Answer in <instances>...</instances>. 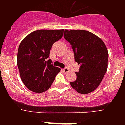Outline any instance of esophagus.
I'll return each mask as SVG.
<instances>
[{
    "instance_id": "34e87169",
    "label": "esophagus",
    "mask_w": 125,
    "mask_h": 125,
    "mask_svg": "<svg viewBox=\"0 0 125 125\" xmlns=\"http://www.w3.org/2000/svg\"><path fill=\"white\" fill-rule=\"evenodd\" d=\"M63 72L64 73H68L69 71L68 68H64L63 69Z\"/></svg>"
}]
</instances>
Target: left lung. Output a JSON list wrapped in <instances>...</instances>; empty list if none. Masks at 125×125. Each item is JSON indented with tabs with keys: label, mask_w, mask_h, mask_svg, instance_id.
Returning a JSON list of instances; mask_svg holds the SVG:
<instances>
[{
	"label": "left lung",
	"mask_w": 125,
	"mask_h": 125,
	"mask_svg": "<svg viewBox=\"0 0 125 125\" xmlns=\"http://www.w3.org/2000/svg\"><path fill=\"white\" fill-rule=\"evenodd\" d=\"M65 39L72 46L75 62L80 65L71 87L81 94L97 89L108 68V52L104 43L95 34L83 30H65Z\"/></svg>",
	"instance_id": "left-lung-1"
}]
</instances>
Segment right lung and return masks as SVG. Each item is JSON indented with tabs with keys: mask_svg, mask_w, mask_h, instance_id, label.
I'll list each match as a JSON object with an SVG mask.
<instances>
[{
	"mask_svg": "<svg viewBox=\"0 0 125 125\" xmlns=\"http://www.w3.org/2000/svg\"><path fill=\"white\" fill-rule=\"evenodd\" d=\"M62 30H38L21 42L17 63L22 82L30 91L43 93L51 87L61 69L49 59L52 45L62 38Z\"/></svg>",
	"mask_w": 125,
	"mask_h": 125,
	"instance_id": "right-lung-1",
	"label": "right lung"
}]
</instances>
